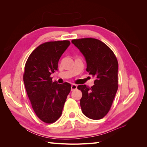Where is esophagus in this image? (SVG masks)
<instances>
[{
    "mask_svg": "<svg viewBox=\"0 0 147 147\" xmlns=\"http://www.w3.org/2000/svg\"><path fill=\"white\" fill-rule=\"evenodd\" d=\"M77 88V84H72V86H71V91H74Z\"/></svg>",
    "mask_w": 147,
    "mask_h": 147,
    "instance_id": "obj_1",
    "label": "esophagus"
}]
</instances>
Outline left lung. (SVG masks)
<instances>
[{
    "label": "left lung",
    "mask_w": 147,
    "mask_h": 147,
    "mask_svg": "<svg viewBox=\"0 0 147 147\" xmlns=\"http://www.w3.org/2000/svg\"><path fill=\"white\" fill-rule=\"evenodd\" d=\"M72 43L85 57L86 71L94 77L91 88L78 85L82 92L80 106L83 113L92 119H100L108 113L118 90V63L111 49L99 40L74 39Z\"/></svg>",
    "instance_id": "1"
}]
</instances>
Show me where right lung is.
Here are the masks:
<instances>
[{
    "label": "right lung",
    "instance_id": "right-lung-1",
    "mask_svg": "<svg viewBox=\"0 0 147 147\" xmlns=\"http://www.w3.org/2000/svg\"><path fill=\"white\" fill-rule=\"evenodd\" d=\"M70 44L69 40L42 43L32 52L25 64L26 90L34 112L44 123H55L60 118L71 90L70 83L53 82L50 77L57 70L60 57Z\"/></svg>",
    "mask_w": 147,
    "mask_h": 147
}]
</instances>
